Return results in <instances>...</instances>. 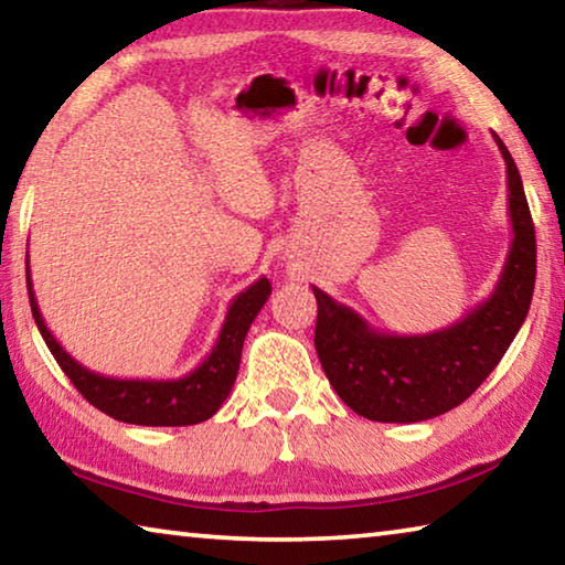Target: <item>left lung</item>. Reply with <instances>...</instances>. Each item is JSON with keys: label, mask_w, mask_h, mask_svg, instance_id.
<instances>
[{"label": "left lung", "mask_w": 565, "mask_h": 565, "mask_svg": "<svg viewBox=\"0 0 565 565\" xmlns=\"http://www.w3.org/2000/svg\"><path fill=\"white\" fill-rule=\"evenodd\" d=\"M509 177L511 248L493 294L448 329L398 337L376 331L366 319L317 286V343L329 384L351 411L381 424H416L473 394L499 366L529 313L535 284V232L519 167L499 134Z\"/></svg>", "instance_id": "obj_1"}]
</instances>
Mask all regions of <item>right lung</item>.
<instances>
[{"label":"right lung","instance_id":"1","mask_svg":"<svg viewBox=\"0 0 565 565\" xmlns=\"http://www.w3.org/2000/svg\"><path fill=\"white\" fill-rule=\"evenodd\" d=\"M26 291H30L32 317L36 321L42 339L50 347L52 356L60 363L62 371L70 376L76 391L97 406L104 414L124 420V424L137 426H194L212 418L226 396L232 394L236 381L238 363H242V349L246 331L252 327L256 313L262 311L271 294V284L266 276L254 281L246 291H242L232 301L226 311L224 327L214 349L199 363L194 371H189L181 379H111L94 374L79 361L66 353L60 341L52 337L36 306V296L32 289L30 259H26Z\"/></svg>","mask_w":565,"mask_h":565}]
</instances>
